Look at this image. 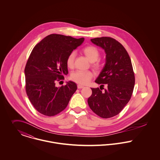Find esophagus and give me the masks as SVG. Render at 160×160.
<instances>
[{"label":"esophagus","instance_id":"esophagus-1","mask_svg":"<svg viewBox=\"0 0 160 160\" xmlns=\"http://www.w3.org/2000/svg\"><path fill=\"white\" fill-rule=\"evenodd\" d=\"M77 88H78V89H81V88H84V86H83V85H77Z\"/></svg>","mask_w":160,"mask_h":160}]
</instances>
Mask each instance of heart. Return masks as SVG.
<instances>
[{
    "instance_id": "obj_1",
    "label": "heart",
    "mask_w": 160,
    "mask_h": 160,
    "mask_svg": "<svg viewBox=\"0 0 160 160\" xmlns=\"http://www.w3.org/2000/svg\"><path fill=\"white\" fill-rule=\"evenodd\" d=\"M83 54L87 57V58L92 62V67L96 71H99L102 68V64L98 60L99 57V51L93 46H88L85 47L82 50ZM76 57V53L75 51L71 52L67 56L66 59L67 66L72 68L74 66V62ZM93 74L91 71L88 70H77L73 72L70 75V79L75 82L81 84L86 85L90 82L93 78Z\"/></svg>"
}]
</instances>
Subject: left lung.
<instances>
[{
    "label": "left lung",
    "mask_w": 160,
    "mask_h": 160,
    "mask_svg": "<svg viewBox=\"0 0 160 160\" xmlns=\"http://www.w3.org/2000/svg\"><path fill=\"white\" fill-rule=\"evenodd\" d=\"M91 41L104 49L106 56L105 65L95 80L101 85L100 89L91 88L92 94L88 103L96 115L108 119L119 114L130 101L135 85L134 72L126 49L117 40L101 37Z\"/></svg>",
    "instance_id": "obj_1"
}]
</instances>
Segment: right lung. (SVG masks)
I'll use <instances>...</instances> for the list:
<instances>
[{"label": "right lung", "instance_id": "right-lung-1", "mask_svg": "<svg viewBox=\"0 0 160 160\" xmlns=\"http://www.w3.org/2000/svg\"><path fill=\"white\" fill-rule=\"evenodd\" d=\"M84 38L51 34L32 49L25 68V89L34 108L41 114L54 116L67 106L77 89L75 83L68 82L56 87V82L68 73L66 59L79 46Z\"/></svg>", "mask_w": 160, "mask_h": 160}]
</instances>
